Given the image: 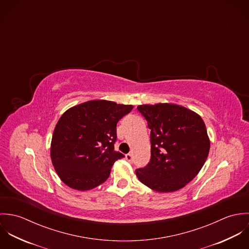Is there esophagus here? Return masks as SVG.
Listing matches in <instances>:
<instances>
[{
	"label": "esophagus",
	"mask_w": 249,
	"mask_h": 249,
	"mask_svg": "<svg viewBox=\"0 0 249 249\" xmlns=\"http://www.w3.org/2000/svg\"><path fill=\"white\" fill-rule=\"evenodd\" d=\"M125 158H126V160H127L128 162H133V154H132V153H127V154L125 155Z\"/></svg>",
	"instance_id": "1"
}]
</instances>
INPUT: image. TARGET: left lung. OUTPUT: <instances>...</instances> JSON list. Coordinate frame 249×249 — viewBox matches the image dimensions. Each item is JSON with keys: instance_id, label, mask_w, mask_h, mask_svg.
I'll use <instances>...</instances> for the list:
<instances>
[{"instance_id": "8db88e82", "label": "left lung", "mask_w": 249, "mask_h": 249, "mask_svg": "<svg viewBox=\"0 0 249 249\" xmlns=\"http://www.w3.org/2000/svg\"><path fill=\"white\" fill-rule=\"evenodd\" d=\"M137 109L150 129L151 156L136 176L156 192L178 191L197 176L207 159L210 140L205 124L196 112L178 105H142Z\"/></svg>"}]
</instances>
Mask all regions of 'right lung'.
<instances>
[{
  "label": "right lung",
  "instance_id": "obj_1",
  "mask_svg": "<svg viewBox=\"0 0 249 249\" xmlns=\"http://www.w3.org/2000/svg\"><path fill=\"white\" fill-rule=\"evenodd\" d=\"M132 109L96 100L71 107L60 117L52 138L51 158L67 186L88 191L109 178L115 161L124 157L114 150L117 123Z\"/></svg>",
  "mask_w": 249,
  "mask_h": 249
}]
</instances>
